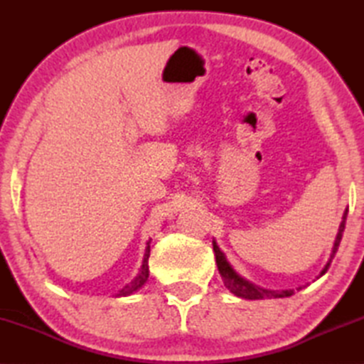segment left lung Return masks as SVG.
<instances>
[{
  "label": "left lung",
  "instance_id": "left-lung-1",
  "mask_svg": "<svg viewBox=\"0 0 364 364\" xmlns=\"http://www.w3.org/2000/svg\"><path fill=\"white\" fill-rule=\"evenodd\" d=\"M347 213L348 210L345 208L343 212V217H342V223L338 226V232L336 236V242H334V247H332L331 252V258L329 262L326 263V267L323 268L321 273L319 276H323L326 271L329 269V264L332 262V258L336 257V252L338 249V244H341V239H342V234L345 230V221H347ZM213 252H215V258H217V267L218 271L221 274V279H223L226 289L230 292H232L234 295H237V297L241 299H249V300H260V299H282V297H291L294 294V289H289V291H268V289H262L255 284H252L247 279H244L239 276L236 271L232 269V267L230 263L226 262V257L223 252L220 250V247L217 245V242L213 241Z\"/></svg>",
  "mask_w": 364,
  "mask_h": 364
}]
</instances>
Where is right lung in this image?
I'll use <instances>...</instances> for the list:
<instances>
[{
	"label": "right lung",
	"mask_w": 364,
	"mask_h": 364,
	"mask_svg": "<svg viewBox=\"0 0 364 364\" xmlns=\"http://www.w3.org/2000/svg\"><path fill=\"white\" fill-rule=\"evenodd\" d=\"M149 244H151V239H149V242H147L146 254H144V258H143V264H141V269H139L138 276L130 282V284H127L125 287H123L117 295H123V297H125V295L133 294L134 291H138L139 287H143V284L147 281V278H149V264H147V260H149V254H151V245Z\"/></svg>",
	"instance_id": "1"
}]
</instances>
